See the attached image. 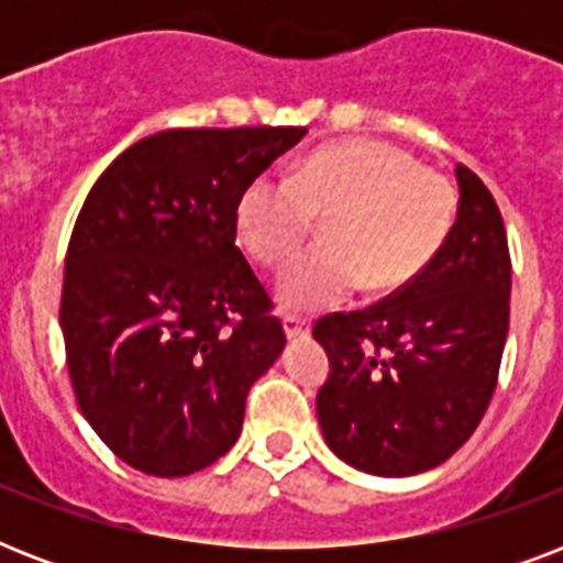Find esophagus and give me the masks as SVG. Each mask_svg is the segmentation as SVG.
Returning <instances> with one entry per match:
<instances>
[{"mask_svg":"<svg viewBox=\"0 0 563 563\" xmlns=\"http://www.w3.org/2000/svg\"><path fill=\"white\" fill-rule=\"evenodd\" d=\"M283 330L289 339H298V335H309V321L300 316H283Z\"/></svg>","mask_w":563,"mask_h":563,"instance_id":"esophagus-1","label":"esophagus"}]
</instances>
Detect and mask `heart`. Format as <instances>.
Returning a JSON list of instances; mask_svg holds the SVG:
<instances>
[{
  "mask_svg": "<svg viewBox=\"0 0 563 563\" xmlns=\"http://www.w3.org/2000/svg\"><path fill=\"white\" fill-rule=\"evenodd\" d=\"M327 216L324 245L286 268L277 295L291 309L333 307L362 283L394 291L418 277L453 228L455 192L409 152L347 140L309 154L291 172L260 175L239 195V242L256 263H286Z\"/></svg>",
  "mask_w": 563,
  "mask_h": 563,
  "instance_id": "b5f03b06",
  "label": "heart"
}]
</instances>
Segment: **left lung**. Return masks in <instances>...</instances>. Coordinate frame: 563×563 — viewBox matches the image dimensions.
<instances>
[{"instance_id":"obj_1","label":"left lung","mask_w":563,"mask_h":563,"mask_svg":"<svg viewBox=\"0 0 563 563\" xmlns=\"http://www.w3.org/2000/svg\"><path fill=\"white\" fill-rule=\"evenodd\" d=\"M459 212L432 263L362 312L318 318L330 356L318 423L342 462L415 476L446 462L479 427L508 335L511 256L488 187L455 166Z\"/></svg>"}]
</instances>
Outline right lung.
Returning <instances> with one entry per match:
<instances>
[{
    "mask_svg": "<svg viewBox=\"0 0 563 563\" xmlns=\"http://www.w3.org/2000/svg\"><path fill=\"white\" fill-rule=\"evenodd\" d=\"M307 128H175L96 180L69 239L60 330L75 400L136 471L189 476L236 444L286 347L236 247L239 195Z\"/></svg>",
    "mask_w": 563,
    "mask_h": 563,
    "instance_id": "1",
    "label": "right lung"
}]
</instances>
